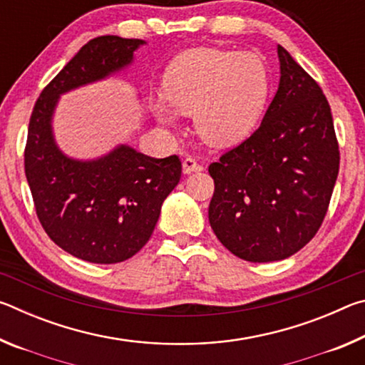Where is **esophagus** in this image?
<instances>
[{"instance_id":"34e87169","label":"esophagus","mask_w":365,"mask_h":365,"mask_svg":"<svg viewBox=\"0 0 365 365\" xmlns=\"http://www.w3.org/2000/svg\"><path fill=\"white\" fill-rule=\"evenodd\" d=\"M182 168H183V174H191V172H197V170L202 169L201 165L196 163V159L195 158H190V156L183 159Z\"/></svg>"}]
</instances>
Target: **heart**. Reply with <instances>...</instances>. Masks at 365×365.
Listing matches in <instances>:
<instances>
[{
  "label": "heart",
  "instance_id": "obj_1",
  "mask_svg": "<svg viewBox=\"0 0 365 365\" xmlns=\"http://www.w3.org/2000/svg\"><path fill=\"white\" fill-rule=\"evenodd\" d=\"M269 96V73L255 53L195 48L178 54L165 69L163 98L178 114L193 115L195 130L205 143L227 148L255 130ZM154 115L174 125L164 104Z\"/></svg>",
  "mask_w": 365,
  "mask_h": 365
}]
</instances>
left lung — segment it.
<instances>
[{"label": "left lung", "instance_id": "obj_1", "mask_svg": "<svg viewBox=\"0 0 365 365\" xmlns=\"http://www.w3.org/2000/svg\"><path fill=\"white\" fill-rule=\"evenodd\" d=\"M280 83L257 130L209 165V224L235 256L287 259L322 225L339 169L330 104L285 48Z\"/></svg>", "mask_w": 365, "mask_h": 365}]
</instances>
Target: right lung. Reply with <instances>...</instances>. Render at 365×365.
<instances>
[{
	"label": "right lung",
	"instance_id": "add662e5",
	"mask_svg": "<svg viewBox=\"0 0 365 365\" xmlns=\"http://www.w3.org/2000/svg\"><path fill=\"white\" fill-rule=\"evenodd\" d=\"M145 45L96 36L43 88L29 123L24 165L41 227L59 248L83 261L115 264L143 248L160 206L182 175L178 156L150 158L119 145L103 158H67L53 137L59 96L119 72Z\"/></svg>",
	"mask_w": 365,
	"mask_h": 365
}]
</instances>
